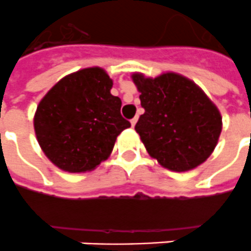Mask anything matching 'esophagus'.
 <instances>
[{
	"label": "esophagus",
	"mask_w": 251,
	"mask_h": 251,
	"mask_svg": "<svg viewBox=\"0 0 251 251\" xmlns=\"http://www.w3.org/2000/svg\"><path fill=\"white\" fill-rule=\"evenodd\" d=\"M137 121H138V117H134V118H133V120L130 121L131 126H135V124H137Z\"/></svg>",
	"instance_id": "1"
}]
</instances>
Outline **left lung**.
Here are the masks:
<instances>
[{
  "instance_id": "8db88e82",
  "label": "left lung",
  "mask_w": 251,
  "mask_h": 251,
  "mask_svg": "<svg viewBox=\"0 0 251 251\" xmlns=\"http://www.w3.org/2000/svg\"><path fill=\"white\" fill-rule=\"evenodd\" d=\"M145 113L135 131L151 158L173 172L200 166L214 151L222 131L218 107L194 81L166 72L131 74Z\"/></svg>"
}]
</instances>
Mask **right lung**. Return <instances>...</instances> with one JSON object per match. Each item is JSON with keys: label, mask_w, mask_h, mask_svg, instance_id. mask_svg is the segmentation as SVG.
<instances>
[{"label": "right lung", "mask_w": 251, "mask_h": 251, "mask_svg": "<svg viewBox=\"0 0 251 251\" xmlns=\"http://www.w3.org/2000/svg\"><path fill=\"white\" fill-rule=\"evenodd\" d=\"M111 88L106 70L93 66L65 75L41 100L34 131L40 148L57 168L92 172L110 157L117 137L130 127Z\"/></svg>", "instance_id": "add662e5"}]
</instances>
